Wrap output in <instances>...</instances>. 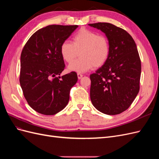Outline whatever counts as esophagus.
Here are the masks:
<instances>
[{
  "label": "esophagus",
  "instance_id": "34e87169",
  "mask_svg": "<svg viewBox=\"0 0 159 159\" xmlns=\"http://www.w3.org/2000/svg\"><path fill=\"white\" fill-rule=\"evenodd\" d=\"M83 77V74H80V73H78V79H81V78H82Z\"/></svg>",
  "mask_w": 159,
  "mask_h": 159
}]
</instances>
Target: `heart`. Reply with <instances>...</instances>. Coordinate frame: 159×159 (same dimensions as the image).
<instances>
[{"label": "heart", "mask_w": 159, "mask_h": 159, "mask_svg": "<svg viewBox=\"0 0 159 159\" xmlns=\"http://www.w3.org/2000/svg\"><path fill=\"white\" fill-rule=\"evenodd\" d=\"M71 43L65 41L60 46L62 58L70 64L78 56L81 57L68 66L70 71L84 72L105 64L110 54L108 38L88 28H81L72 36Z\"/></svg>", "instance_id": "b5f03b06"}]
</instances>
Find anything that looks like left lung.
<instances>
[{
    "mask_svg": "<svg viewBox=\"0 0 159 159\" xmlns=\"http://www.w3.org/2000/svg\"><path fill=\"white\" fill-rule=\"evenodd\" d=\"M105 34L110 54L105 64L90 75V98L93 106L107 115L127 110L140 89L141 63L137 45L129 34L107 22L89 24Z\"/></svg>",
    "mask_w": 159,
    "mask_h": 159,
    "instance_id": "1",
    "label": "left lung"
}]
</instances>
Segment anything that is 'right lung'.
I'll use <instances>...</instances> for the list:
<instances>
[{
  "label": "right lung",
  "instance_id": "add662e5",
  "mask_svg": "<svg viewBox=\"0 0 159 159\" xmlns=\"http://www.w3.org/2000/svg\"><path fill=\"white\" fill-rule=\"evenodd\" d=\"M78 25H49L34 33L20 56V84L28 105L38 113L53 115L66 107L76 72L59 76L65 69L60 53L62 43Z\"/></svg>",
  "mask_w": 159,
  "mask_h": 159
}]
</instances>
